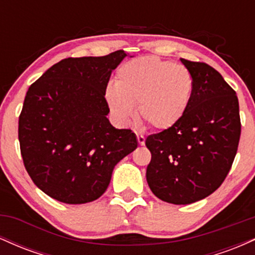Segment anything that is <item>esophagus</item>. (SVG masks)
I'll list each match as a JSON object with an SVG mask.
<instances>
[{
  "mask_svg": "<svg viewBox=\"0 0 255 255\" xmlns=\"http://www.w3.org/2000/svg\"><path fill=\"white\" fill-rule=\"evenodd\" d=\"M136 139H137V142H139V145H145V136L141 135V134H137L136 135Z\"/></svg>",
  "mask_w": 255,
  "mask_h": 255,
  "instance_id": "1",
  "label": "esophagus"
}]
</instances>
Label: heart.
<instances>
[{"mask_svg":"<svg viewBox=\"0 0 255 255\" xmlns=\"http://www.w3.org/2000/svg\"><path fill=\"white\" fill-rule=\"evenodd\" d=\"M193 77L186 67L154 56L137 57L122 64L115 85L105 90L111 114L122 124L134 116L151 128L165 130L176 126L191 103Z\"/></svg>","mask_w":255,"mask_h":255,"instance_id":"obj_1","label":"heart"}]
</instances>
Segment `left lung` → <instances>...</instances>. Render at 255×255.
Listing matches in <instances>:
<instances>
[{
	"instance_id": "8db88e82",
	"label": "left lung",
	"mask_w": 255,
	"mask_h": 255,
	"mask_svg": "<svg viewBox=\"0 0 255 255\" xmlns=\"http://www.w3.org/2000/svg\"><path fill=\"white\" fill-rule=\"evenodd\" d=\"M181 62L193 77L188 109L176 126L146 139L150 189L175 205L195 203L223 183L241 135L239 99L219 73L204 62Z\"/></svg>"
}]
</instances>
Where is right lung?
Here are the masks:
<instances>
[{
    "label": "right lung",
    "mask_w": 255,
    "mask_h": 255,
    "mask_svg": "<svg viewBox=\"0 0 255 255\" xmlns=\"http://www.w3.org/2000/svg\"><path fill=\"white\" fill-rule=\"evenodd\" d=\"M124 50L69 57L28 89L19 116L24 165L34 184L66 204H85L107 191L114 168L137 147L130 129L107 119L105 90Z\"/></svg>",
    "instance_id": "add662e5"
}]
</instances>
